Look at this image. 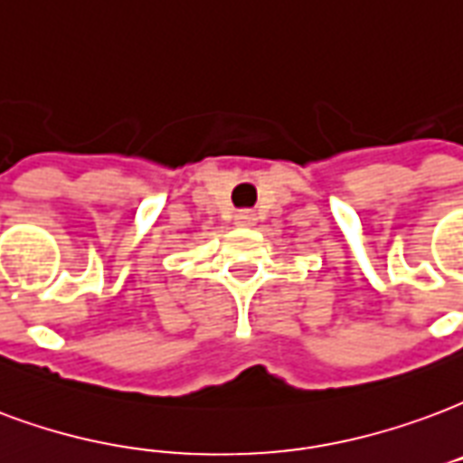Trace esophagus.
<instances>
[{"instance_id":"esophagus-1","label":"esophagus","mask_w":463,"mask_h":463,"mask_svg":"<svg viewBox=\"0 0 463 463\" xmlns=\"http://www.w3.org/2000/svg\"><path fill=\"white\" fill-rule=\"evenodd\" d=\"M235 222L238 225H252L255 222V211H238L235 213Z\"/></svg>"}]
</instances>
